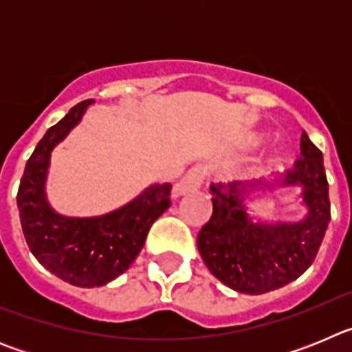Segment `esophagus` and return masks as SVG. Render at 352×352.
<instances>
[{
	"label": "esophagus",
	"mask_w": 352,
	"mask_h": 352,
	"mask_svg": "<svg viewBox=\"0 0 352 352\" xmlns=\"http://www.w3.org/2000/svg\"><path fill=\"white\" fill-rule=\"evenodd\" d=\"M206 179V167L203 166H195L192 167L188 173L179 179L176 185H174V195H185L188 192H194L197 188H201V185L204 183Z\"/></svg>",
	"instance_id": "1"
}]
</instances>
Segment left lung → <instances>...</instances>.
Masks as SVG:
<instances>
[{
    "mask_svg": "<svg viewBox=\"0 0 352 352\" xmlns=\"http://www.w3.org/2000/svg\"><path fill=\"white\" fill-rule=\"evenodd\" d=\"M284 185H303L309 214L298 223H254L239 195L241 183L211 186V219L197 234L204 264L227 287L263 294L284 287L309 270L328 229V179L321 149L301 132V157Z\"/></svg>",
    "mask_w": 352,
    "mask_h": 352,
    "instance_id": "obj_1",
    "label": "left lung"
}]
</instances>
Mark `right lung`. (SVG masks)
I'll return each mask as SVG.
<instances>
[{"label": "right lung", "mask_w": 352, "mask_h": 352, "mask_svg": "<svg viewBox=\"0 0 352 352\" xmlns=\"http://www.w3.org/2000/svg\"><path fill=\"white\" fill-rule=\"evenodd\" d=\"M93 100H82L45 132L24 169L17 192L24 238L43 268L77 287H100L129 270L149 227L170 206V183L146 188L121 210L95 219L54 213L45 199L51 151L77 125Z\"/></svg>", "instance_id": "right-lung-1"}]
</instances>
